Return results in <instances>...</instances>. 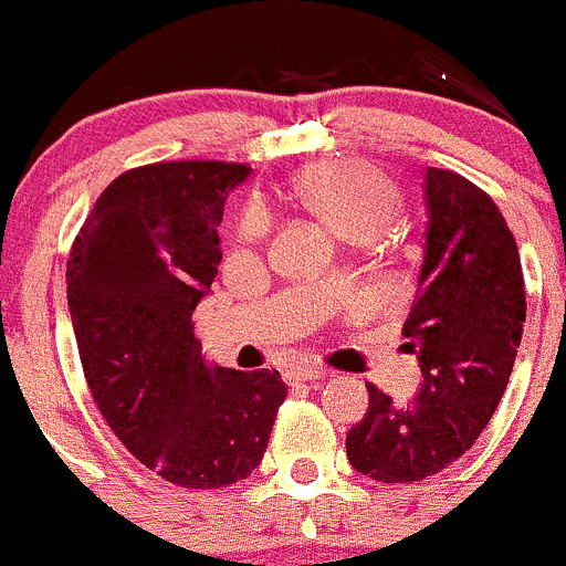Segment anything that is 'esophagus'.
<instances>
[{"instance_id":"esophagus-1","label":"esophagus","mask_w":566,"mask_h":566,"mask_svg":"<svg viewBox=\"0 0 566 566\" xmlns=\"http://www.w3.org/2000/svg\"><path fill=\"white\" fill-rule=\"evenodd\" d=\"M331 369L328 367H319V364H298L293 369V380H323L331 378Z\"/></svg>"}]
</instances>
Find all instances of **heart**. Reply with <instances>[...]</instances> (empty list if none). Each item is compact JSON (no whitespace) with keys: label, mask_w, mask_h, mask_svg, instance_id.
<instances>
[{"label":"heart","mask_w":566,"mask_h":566,"mask_svg":"<svg viewBox=\"0 0 566 566\" xmlns=\"http://www.w3.org/2000/svg\"><path fill=\"white\" fill-rule=\"evenodd\" d=\"M295 199L345 241H367L391 224L399 208V191L391 177L356 158L315 164L295 177ZM271 227L268 210L251 202L241 216V241H260Z\"/></svg>","instance_id":"1"}]
</instances>
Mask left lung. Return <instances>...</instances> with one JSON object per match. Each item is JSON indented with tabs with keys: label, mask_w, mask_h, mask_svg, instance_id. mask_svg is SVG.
<instances>
[{
	"label": "left lung",
	"mask_w": 566,
	"mask_h": 566,
	"mask_svg": "<svg viewBox=\"0 0 566 566\" xmlns=\"http://www.w3.org/2000/svg\"><path fill=\"white\" fill-rule=\"evenodd\" d=\"M424 262L402 334L419 358V397L394 405L369 384L347 460L378 482H419L452 465L493 419L526 323L517 243L493 199L449 169L424 175Z\"/></svg>",
	"instance_id": "left-lung-1"
}]
</instances>
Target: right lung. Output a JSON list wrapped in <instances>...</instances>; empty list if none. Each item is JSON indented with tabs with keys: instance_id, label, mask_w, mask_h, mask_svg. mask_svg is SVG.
Returning <instances> with one entry per match:
<instances>
[{
	"instance_id": "obj_1",
	"label": "right lung",
	"mask_w": 566,
	"mask_h": 566,
	"mask_svg": "<svg viewBox=\"0 0 566 566\" xmlns=\"http://www.w3.org/2000/svg\"><path fill=\"white\" fill-rule=\"evenodd\" d=\"M247 164L164 161L114 177L67 260V310L95 405L177 488L247 479L287 397L276 369L210 367L191 315L219 273L224 199Z\"/></svg>"
}]
</instances>
